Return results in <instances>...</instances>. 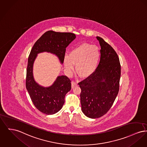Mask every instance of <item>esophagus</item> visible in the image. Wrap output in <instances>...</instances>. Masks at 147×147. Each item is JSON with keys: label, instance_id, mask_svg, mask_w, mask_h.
<instances>
[{"label": "esophagus", "instance_id": "esophagus-1", "mask_svg": "<svg viewBox=\"0 0 147 147\" xmlns=\"http://www.w3.org/2000/svg\"><path fill=\"white\" fill-rule=\"evenodd\" d=\"M78 86V84L76 83V82H71V88L73 89L75 87Z\"/></svg>", "mask_w": 147, "mask_h": 147}]
</instances>
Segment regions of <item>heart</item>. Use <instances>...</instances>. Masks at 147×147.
<instances>
[{
    "label": "heart",
    "instance_id": "1",
    "mask_svg": "<svg viewBox=\"0 0 147 147\" xmlns=\"http://www.w3.org/2000/svg\"><path fill=\"white\" fill-rule=\"evenodd\" d=\"M100 58L99 48L90 44L83 43L73 49L69 55L64 57V66L68 74H71L76 65V71L82 78L91 76L98 68Z\"/></svg>",
    "mask_w": 147,
    "mask_h": 147
}]
</instances>
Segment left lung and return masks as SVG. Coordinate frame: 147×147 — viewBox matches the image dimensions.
Returning a JSON list of instances; mask_svg holds the SVG:
<instances>
[{
    "instance_id": "8db88e82",
    "label": "left lung",
    "mask_w": 147,
    "mask_h": 147,
    "mask_svg": "<svg viewBox=\"0 0 147 147\" xmlns=\"http://www.w3.org/2000/svg\"><path fill=\"white\" fill-rule=\"evenodd\" d=\"M96 39L101 48L98 68L93 74L79 83L82 111L92 119L101 117L112 106L118 94L121 73L117 53L103 39L99 36Z\"/></svg>"
}]
</instances>
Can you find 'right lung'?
<instances>
[{
  "mask_svg": "<svg viewBox=\"0 0 147 147\" xmlns=\"http://www.w3.org/2000/svg\"><path fill=\"white\" fill-rule=\"evenodd\" d=\"M76 38L71 33L48 31L35 42L30 53L26 69V88L38 110L52 115L59 112L65 102V96L71 89V83L65 76H59L51 86H42L35 80L33 65L38 54L47 52L55 55L63 63L66 48Z\"/></svg>",
  "mask_w": 147,
  "mask_h": 147,
  "instance_id": "right-lung-1",
  "label": "right lung"
}]
</instances>
